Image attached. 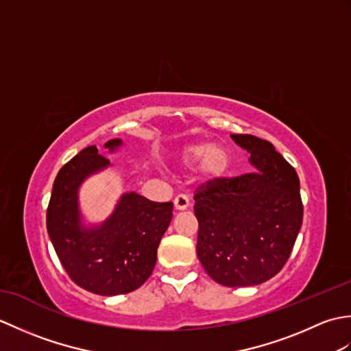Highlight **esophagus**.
<instances>
[{"mask_svg": "<svg viewBox=\"0 0 351 351\" xmlns=\"http://www.w3.org/2000/svg\"><path fill=\"white\" fill-rule=\"evenodd\" d=\"M173 205H175V210L184 211V210H187V208L190 206V200H189V197L185 196V195H180V196L175 197Z\"/></svg>", "mask_w": 351, "mask_h": 351, "instance_id": "obj_1", "label": "esophagus"}]
</instances>
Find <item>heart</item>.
<instances>
[{
  "mask_svg": "<svg viewBox=\"0 0 351 351\" xmlns=\"http://www.w3.org/2000/svg\"><path fill=\"white\" fill-rule=\"evenodd\" d=\"M180 161L185 167L200 164V171L205 181H220L229 173L230 154L226 147L211 143H196L182 149Z\"/></svg>",
  "mask_w": 351,
  "mask_h": 351,
  "instance_id": "b5f03b06",
  "label": "heart"
}]
</instances>
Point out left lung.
<instances>
[{
	"label": "left lung",
	"instance_id": "8db88e82",
	"mask_svg": "<svg viewBox=\"0 0 351 351\" xmlns=\"http://www.w3.org/2000/svg\"><path fill=\"white\" fill-rule=\"evenodd\" d=\"M256 170L208 182L195 196L197 258L220 285L253 287L278 274L303 220L300 181L270 141L232 134Z\"/></svg>",
	"mask_w": 351,
	"mask_h": 351
}]
</instances>
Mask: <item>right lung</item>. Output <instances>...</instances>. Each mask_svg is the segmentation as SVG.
Returning a JSON list of instances; mask_svg holds the SVG:
<instances>
[{
	"label": "right lung",
	"mask_w": 351,
	"mask_h": 351,
	"mask_svg": "<svg viewBox=\"0 0 351 351\" xmlns=\"http://www.w3.org/2000/svg\"><path fill=\"white\" fill-rule=\"evenodd\" d=\"M122 145L121 138H113L104 147L113 154ZM110 166L96 146L83 149L57 173L47 211L49 240L66 273L78 287L99 295L126 294L143 285L173 215L171 202H152L128 191L106 220L87 225L80 189Z\"/></svg>",
	"instance_id": "1"
}]
</instances>
